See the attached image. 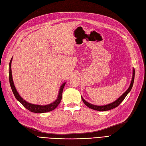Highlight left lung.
Instances as JSON below:
<instances>
[{
	"label": "left lung",
	"mask_w": 146,
	"mask_h": 146,
	"mask_svg": "<svg viewBox=\"0 0 146 146\" xmlns=\"http://www.w3.org/2000/svg\"><path fill=\"white\" fill-rule=\"evenodd\" d=\"M134 78H135V69H133V76H132V79L131 81V83H130V85L129 88H128V89L125 91L121 97H120L119 98H118L116 101H115L114 102L110 103L109 104H107L105 106H95V105H93L89 103L88 102H87L83 98V97H82V99L83 100V103L85 104V105H86L90 109L95 110H98V111H106V110H109L112 109L117 108V106L119 105V104L121 103L124 99L125 98V97L127 96V95L129 94V92L131 90L133 84V82H134Z\"/></svg>",
	"instance_id": "1"
}]
</instances>
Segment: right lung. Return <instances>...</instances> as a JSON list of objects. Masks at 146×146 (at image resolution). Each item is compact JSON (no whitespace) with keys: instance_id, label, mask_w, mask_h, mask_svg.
Masks as SVG:
<instances>
[{"instance_id":"add662e5","label":"right lung","mask_w":146,"mask_h":146,"mask_svg":"<svg viewBox=\"0 0 146 146\" xmlns=\"http://www.w3.org/2000/svg\"><path fill=\"white\" fill-rule=\"evenodd\" d=\"M11 62H12V58L11 59V60H10V62H9V80L10 86H11L12 91L15 97H16V98L18 100V101L21 103L25 108L27 109L28 110H29V111H31L34 113L48 112L51 111V110L56 109L58 106V105L60 104V102H61V100L62 98L63 89L64 88V86L65 84H66V83H64L62 85L61 87H60L58 97L54 102H53L51 104H49L48 105H45V106H40V105L33 104L31 103H29L25 101V100H24L21 96H20V95L18 94L16 88H15V86H14L13 80V77H12V72H11Z\"/></svg>"}]
</instances>
